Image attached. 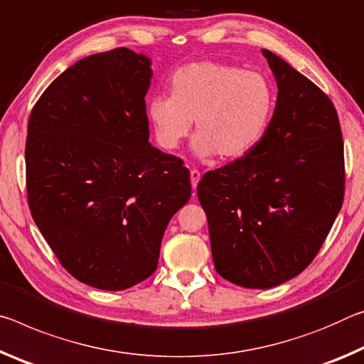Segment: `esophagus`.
I'll list each match as a JSON object with an SVG mask.
<instances>
[{
    "mask_svg": "<svg viewBox=\"0 0 364 364\" xmlns=\"http://www.w3.org/2000/svg\"><path fill=\"white\" fill-rule=\"evenodd\" d=\"M200 178H201V174H200L198 169H192V171H190V181H192L193 190L196 188V183L200 182Z\"/></svg>",
    "mask_w": 364,
    "mask_h": 364,
    "instance_id": "34e87169",
    "label": "esophagus"
}]
</instances>
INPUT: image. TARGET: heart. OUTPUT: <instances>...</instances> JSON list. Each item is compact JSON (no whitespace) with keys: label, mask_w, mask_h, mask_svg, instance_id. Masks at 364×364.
<instances>
[{"label":"heart","mask_w":364,"mask_h":364,"mask_svg":"<svg viewBox=\"0 0 364 364\" xmlns=\"http://www.w3.org/2000/svg\"><path fill=\"white\" fill-rule=\"evenodd\" d=\"M274 90L269 80L238 65L198 61L178 68L169 95H154L146 116L161 148L172 151L187 139L195 121L193 151L238 159L252 153L269 127Z\"/></svg>","instance_id":"1"}]
</instances>
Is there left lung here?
<instances>
[{"instance_id":"obj_1","label":"left lung","mask_w":364,"mask_h":364,"mask_svg":"<svg viewBox=\"0 0 364 364\" xmlns=\"http://www.w3.org/2000/svg\"><path fill=\"white\" fill-rule=\"evenodd\" d=\"M277 103L247 156L208 171L196 186L214 267L247 289H271L305 271L343 203L345 161L336 106L269 50Z\"/></svg>"}]
</instances>
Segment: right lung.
Masks as SVG:
<instances>
[{
  "mask_svg": "<svg viewBox=\"0 0 364 364\" xmlns=\"http://www.w3.org/2000/svg\"><path fill=\"white\" fill-rule=\"evenodd\" d=\"M150 59L114 48L77 61L28 117L27 201L77 281L124 290L156 271L171 218L192 195L190 172L148 141Z\"/></svg>",
  "mask_w": 364,
  "mask_h": 364,
  "instance_id": "right-lung-1",
  "label": "right lung"
}]
</instances>
